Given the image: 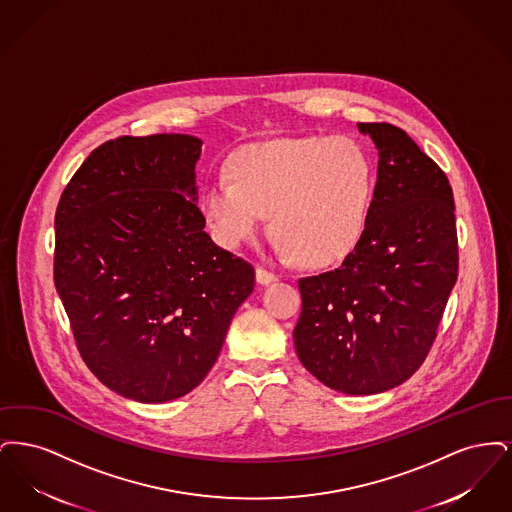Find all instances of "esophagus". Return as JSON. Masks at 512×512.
Listing matches in <instances>:
<instances>
[{
  "mask_svg": "<svg viewBox=\"0 0 512 512\" xmlns=\"http://www.w3.org/2000/svg\"><path fill=\"white\" fill-rule=\"evenodd\" d=\"M255 276H257V282H259V284H270V282H276V280H278V276L265 267H257Z\"/></svg>",
  "mask_w": 512,
  "mask_h": 512,
  "instance_id": "34e87169",
  "label": "esophagus"
}]
</instances>
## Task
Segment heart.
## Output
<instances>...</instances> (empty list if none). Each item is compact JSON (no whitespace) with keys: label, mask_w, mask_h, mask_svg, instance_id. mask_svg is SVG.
Here are the masks:
<instances>
[{"label":"heart","mask_w":512,"mask_h":512,"mask_svg":"<svg viewBox=\"0 0 512 512\" xmlns=\"http://www.w3.org/2000/svg\"><path fill=\"white\" fill-rule=\"evenodd\" d=\"M228 176L207 180L201 211L224 247H238L270 211L282 253L330 265L359 244L374 194L365 149L349 138H295L238 149Z\"/></svg>","instance_id":"heart-1"}]
</instances>
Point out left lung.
<instances>
[{
	"mask_svg": "<svg viewBox=\"0 0 512 512\" xmlns=\"http://www.w3.org/2000/svg\"><path fill=\"white\" fill-rule=\"evenodd\" d=\"M380 151L365 232L334 270L299 278L293 343L332 390H391L428 357L459 272L453 190L445 172L390 122H359Z\"/></svg>",
	"mask_w": 512,
	"mask_h": 512,
	"instance_id": "8db88e82",
	"label": "left lung"
}]
</instances>
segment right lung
Here are the masks:
<instances>
[{"label":"right lung","mask_w":512,"mask_h":512,"mask_svg":"<svg viewBox=\"0 0 512 512\" xmlns=\"http://www.w3.org/2000/svg\"><path fill=\"white\" fill-rule=\"evenodd\" d=\"M201 140L119 136L74 172L55 213L53 280L82 361L140 403L197 388L255 268L203 230Z\"/></svg>","instance_id":"right-lung-1"}]
</instances>
